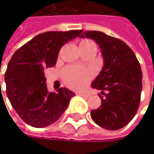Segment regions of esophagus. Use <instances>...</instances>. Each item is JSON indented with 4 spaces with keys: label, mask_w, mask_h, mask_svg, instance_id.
<instances>
[{
    "label": "esophagus",
    "mask_w": 154,
    "mask_h": 154,
    "mask_svg": "<svg viewBox=\"0 0 154 154\" xmlns=\"http://www.w3.org/2000/svg\"><path fill=\"white\" fill-rule=\"evenodd\" d=\"M78 95H80V96H82V97H85V98H87V97H89V96H90L89 94H84V93H79V94H78Z\"/></svg>",
    "instance_id": "34e87169"
}]
</instances>
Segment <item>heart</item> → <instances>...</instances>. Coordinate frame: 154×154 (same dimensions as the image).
<instances>
[{"label": "heart", "mask_w": 154, "mask_h": 154, "mask_svg": "<svg viewBox=\"0 0 154 154\" xmlns=\"http://www.w3.org/2000/svg\"><path fill=\"white\" fill-rule=\"evenodd\" d=\"M94 45V43L88 39H85L80 42L81 47H87ZM62 77L69 87L72 89H82L91 80L92 73L86 69L79 67H67L62 72Z\"/></svg>", "instance_id": "heart-1"}]
</instances>
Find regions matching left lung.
I'll return each instance as SVG.
<instances>
[{"mask_svg":"<svg viewBox=\"0 0 154 154\" xmlns=\"http://www.w3.org/2000/svg\"><path fill=\"white\" fill-rule=\"evenodd\" d=\"M80 37L94 40L104 61L92 84L104 96L100 95L102 105L91 111V117L105 129H120L132 120L138 109L143 88L140 63L130 47L118 38L100 31H85Z\"/></svg>","mask_w":154,"mask_h":154,"instance_id":"8db88e82","label":"left lung"}]
</instances>
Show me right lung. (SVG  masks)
<instances>
[{"label":"right lung","mask_w":154,"mask_h":154,"mask_svg":"<svg viewBox=\"0 0 154 154\" xmlns=\"http://www.w3.org/2000/svg\"><path fill=\"white\" fill-rule=\"evenodd\" d=\"M82 30L51 31L40 34L17 49L5 72L6 93L18 116L34 128L57 121L75 95L60 87L49 92L45 69L56 64L62 45L77 37Z\"/></svg>","instance_id":"right-lung-1"}]
</instances>
